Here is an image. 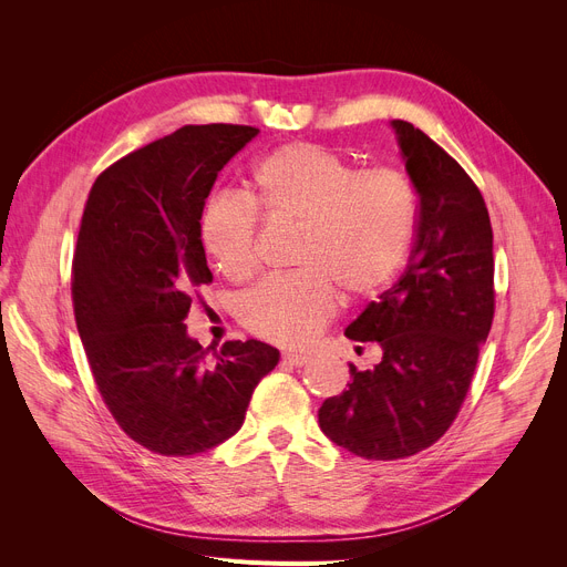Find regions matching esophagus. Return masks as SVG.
<instances>
[{"label":"esophagus","instance_id":"obj_1","mask_svg":"<svg viewBox=\"0 0 567 567\" xmlns=\"http://www.w3.org/2000/svg\"><path fill=\"white\" fill-rule=\"evenodd\" d=\"M282 363L289 368H303L310 363V355L306 353H293V351H285L282 353Z\"/></svg>","mask_w":567,"mask_h":567}]
</instances>
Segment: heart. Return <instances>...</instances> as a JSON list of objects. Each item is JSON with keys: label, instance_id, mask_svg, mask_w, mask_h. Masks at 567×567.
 <instances>
[{"label": "heart", "instance_id": "obj_1", "mask_svg": "<svg viewBox=\"0 0 567 567\" xmlns=\"http://www.w3.org/2000/svg\"><path fill=\"white\" fill-rule=\"evenodd\" d=\"M255 202L220 195L202 216V244L220 271L248 280L257 268L259 209L276 223L301 227L293 266L268 276L238 301L252 333L287 347L310 342L336 315L338 291L365 301L389 287L404 266L419 202L398 169H359L336 148L291 142L252 167Z\"/></svg>", "mask_w": 567, "mask_h": 567}]
</instances>
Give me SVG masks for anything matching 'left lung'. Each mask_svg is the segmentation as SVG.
I'll use <instances>...</instances> for the list:
<instances>
[{"mask_svg": "<svg viewBox=\"0 0 567 567\" xmlns=\"http://www.w3.org/2000/svg\"><path fill=\"white\" fill-rule=\"evenodd\" d=\"M393 128L419 193L415 244L404 276L347 326L377 342L372 370L349 365V389L319 409V427L365 460H406L455 423L494 319L492 223L462 165L402 118ZM363 351V347H359Z\"/></svg>", "mask_w": 567, "mask_h": 567, "instance_id": "obj_1", "label": "left lung"}]
</instances>
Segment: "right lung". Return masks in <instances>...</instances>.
<instances>
[{"instance_id": "obj_1", "label": "right lung", "mask_w": 567, "mask_h": 567, "mask_svg": "<svg viewBox=\"0 0 567 567\" xmlns=\"http://www.w3.org/2000/svg\"><path fill=\"white\" fill-rule=\"evenodd\" d=\"M255 126H184L99 174L73 255V312L99 393L142 449L188 457L244 425L255 385L280 351L231 340L208 353L186 315L212 282L204 199Z\"/></svg>"}]
</instances>
